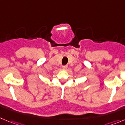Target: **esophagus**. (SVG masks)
Listing matches in <instances>:
<instances>
[{
	"instance_id": "obj_1",
	"label": "esophagus",
	"mask_w": 125,
	"mask_h": 125,
	"mask_svg": "<svg viewBox=\"0 0 125 125\" xmlns=\"http://www.w3.org/2000/svg\"><path fill=\"white\" fill-rule=\"evenodd\" d=\"M67 67H68V66H67V65H63L62 66L63 69H66V68H67Z\"/></svg>"
}]
</instances>
